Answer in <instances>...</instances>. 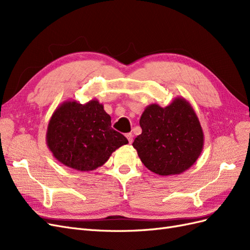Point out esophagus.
I'll return each mask as SVG.
<instances>
[{"label":"esophagus","mask_w":250,"mask_h":250,"mask_svg":"<svg viewBox=\"0 0 250 250\" xmlns=\"http://www.w3.org/2000/svg\"><path fill=\"white\" fill-rule=\"evenodd\" d=\"M126 138H127L128 142H129V144L132 143V141H133V135H132V133H127V134H126Z\"/></svg>","instance_id":"obj_1"}]
</instances>
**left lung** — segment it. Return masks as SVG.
<instances>
[{
    "mask_svg": "<svg viewBox=\"0 0 250 250\" xmlns=\"http://www.w3.org/2000/svg\"><path fill=\"white\" fill-rule=\"evenodd\" d=\"M140 125L142 133L132 146L145 167L158 175L181 174L192 167L202 152V128L185 98H175L166 107L148 105Z\"/></svg>",
    "mask_w": 250,
    "mask_h": 250,
    "instance_id": "1",
    "label": "left lung"
}]
</instances>
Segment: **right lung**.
Returning a JSON list of instances; mask_svg holds the SVG:
<instances>
[{"label":"right lung","mask_w":250,"mask_h":250,"mask_svg":"<svg viewBox=\"0 0 250 250\" xmlns=\"http://www.w3.org/2000/svg\"><path fill=\"white\" fill-rule=\"evenodd\" d=\"M46 141L59 163L77 171L101 167L113 151L128 143L112 129L110 116L96 99L60 104L49 121Z\"/></svg>","instance_id":"1"}]
</instances>
